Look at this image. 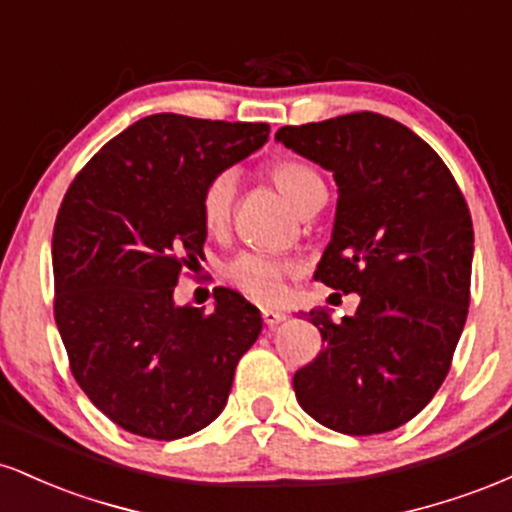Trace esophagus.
I'll list each match as a JSON object with an SVG mask.
<instances>
[{"instance_id":"esophagus-1","label":"esophagus","mask_w":512,"mask_h":512,"mask_svg":"<svg viewBox=\"0 0 512 512\" xmlns=\"http://www.w3.org/2000/svg\"><path fill=\"white\" fill-rule=\"evenodd\" d=\"M262 320H264V325L269 327V330H274L276 325H281V322L286 320V315H284V313H279V310H269V308H264V310H262Z\"/></svg>"}]
</instances>
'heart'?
Returning a JSON list of instances; mask_svg holds the SVG:
<instances>
[{
	"label": "heart",
	"mask_w": 512,
	"mask_h": 512,
	"mask_svg": "<svg viewBox=\"0 0 512 512\" xmlns=\"http://www.w3.org/2000/svg\"><path fill=\"white\" fill-rule=\"evenodd\" d=\"M269 170L274 185L291 199V204L303 214H313L327 197V182L313 163L303 158H279ZM238 178L233 170H219L204 182L199 211L209 233L226 231L231 226L233 207H236ZM298 274V264L286 257L262 255V252H243L223 267V276L233 289L257 303H274L284 291V279Z\"/></svg>",
	"instance_id": "obj_1"
}]
</instances>
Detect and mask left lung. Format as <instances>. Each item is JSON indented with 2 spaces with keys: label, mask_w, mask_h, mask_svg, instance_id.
<instances>
[{
  "label": "left lung",
  "mask_w": 512,
  "mask_h": 512,
  "mask_svg": "<svg viewBox=\"0 0 512 512\" xmlns=\"http://www.w3.org/2000/svg\"><path fill=\"white\" fill-rule=\"evenodd\" d=\"M276 139L334 173L337 219L315 279L361 296L342 325L308 313L325 349L293 390L332 431H395L431 402L460 342L472 214L443 158L392 117L361 110L281 127Z\"/></svg>",
  "instance_id": "obj_1"
}]
</instances>
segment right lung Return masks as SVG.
Segmentation results:
<instances>
[{
  "mask_svg": "<svg viewBox=\"0 0 512 512\" xmlns=\"http://www.w3.org/2000/svg\"><path fill=\"white\" fill-rule=\"evenodd\" d=\"M264 122L158 113L76 173L52 231L55 322L88 399L134 436L175 440L221 414L240 356L262 332L255 305L214 289L216 308H178L197 267L211 175L267 142Z\"/></svg>",
  "mask_w": 512,
  "mask_h": 512,
  "instance_id": "add662e5",
  "label": "right lung"
}]
</instances>
